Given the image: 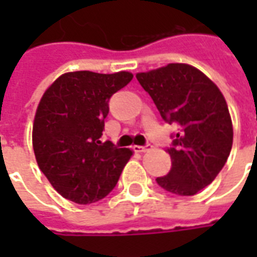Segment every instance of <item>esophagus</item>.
<instances>
[{"label": "esophagus", "instance_id": "obj_1", "mask_svg": "<svg viewBox=\"0 0 257 257\" xmlns=\"http://www.w3.org/2000/svg\"><path fill=\"white\" fill-rule=\"evenodd\" d=\"M151 149H153V146L151 145H147V146H135L134 150L136 151V153H147V151H150Z\"/></svg>", "mask_w": 257, "mask_h": 257}]
</instances>
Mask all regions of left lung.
Segmentation results:
<instances>
[{
	"mask_svg": "<svg viewBox=\"0 0 257 257\" xmlns=\"http://www.w3.org/2000/svg\"><path fill=\"white\" fill-rule=\"evenodd\" d=\"M136 78L161 117L182 128L168 149L172 168L157 183L178 195L197 194L215 180L231 151L232 122L224 96L212 79L186 63L138 73Z\"/></svg>",
	"mask_w": 257,
	"mask_h": 257,
	"instance_id": "obj_1",
	"label": "left lung"
}]
</instances>
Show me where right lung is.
I'll list each match as a JSON object with an SVG mask.
<instances>
[{
    "mask_svg": "<svg viewBox=\"0 0 257 257\" xmlns=\"http://www.w3.org/2000/svg\"><path fill=\"white\" fill-rule=\"evenodd\" d=\"M132 78L129 71H71L44 92L33 123V149L42 173L64 198L81 205L104 198L134 156L131 149L100 140L110 97Z\"/></svg>",
    "mask_w": 257,
    "mask_h": 257,
    "instance_id": "1",
    "label": "right lung"
}]
</instances>
